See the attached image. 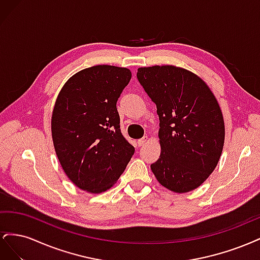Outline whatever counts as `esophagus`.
Here are the masks:
<instances>
[{"label": "esophagus", "mask_w": 260, "mask_h": 260, "mask_svg": "<svg viewBox=\"0 0 260 260\" xmlns=\"http://www.w3.org/2000/svg\"><path fill=\"white\" fill-rule=\"evenodd\" d=\"M146 142H147V137H144V138H142V139H140V140H138V146H142V145H144Z\"/></svg>", "instance_id": "34e87169"}]
</instances>
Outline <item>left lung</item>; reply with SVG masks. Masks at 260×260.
<instances>
[{
    "label": "left lung",
    "instance_id": "1",
    "mask_svg": "<svg viewBox=\"0 0 260 260\" xmlns=\"http://www.w3.org/2000/svg\"><path fill=\"white\" fill-rule=\"evenodd\" d=\"M138 80L159 117L158 182L176 193L199 187L215 170L224 143V122L214 94L200 77L175 66L141 67Z\"/></svg>",
    "mask_w": 260,
    "mask_h": 260
}]
</instances>
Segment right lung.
I'll list each match as a JSON object with an SVG mask.
<instances>
[{
  "instance_id": "1",
  "label": "right lung",
  "mask_w": 260,
  "mask_h": 260,
  "mask_svg": "<svg viewBox=\"0 0 260 260\" xmlns=\"http://www.w3.org/2000/svg\"><path fill=\"white\" fill-rule=\"evenodd\" d=\"M130 79L128 68H85L69 78L55 102L51 122L55 152L67 177L81 190H108L135 154L121 133L116 106Z\"/></svg>"
}]
</instances>
